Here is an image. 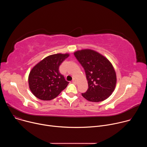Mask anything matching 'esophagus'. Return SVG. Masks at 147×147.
I'll return each mask as SVG.
<instances>
[{
	"instance_id": "1",
	"label": "esophagus",
	"mask_w": 147,
	"mask_h": 147,
	"mask_svg": "<svg viewBox=\"0 0 147 147\" xmlns=\"http://www.w3.org/2000/svg\"><path fill=\"white\" fill-rule=\"evenodd\" d=\"M72 82H73V83H74V84H76V78H73V80H72Z\"/></svg>"
}]
</instances>
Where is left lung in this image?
Here are the masks:
<instances>
[{
	"label": "left lung",
	"instance_id": "left-lung-1",
	"mask_svg": "<svg viewBox=\"0 0 147 147\" xmlns=\"http://www.w3.org/2000/svg\"><path fill=\"white\" fill-rule=\"evenodd\" d=\"M74 56L85 70L88 88L82 95L89 101L107 99L115 90V71L111 62L99 53L90 49L77 51Z\"/></svg>",
	"mask_w": 147,
	"mask_h": 147
}]
</instances>
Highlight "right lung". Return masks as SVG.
<instances>
[{
  "label": "right lung",
  "mask_w": 147,
  "mask_h": 147,
  "mask_svg": "<svg viewBox=\"0 0 147 147\" xmlns=\"http://www.w3.org/2000/svg\"><path fill=\"white\" fill-rule=\"evenodd\" d=\"M69 54L50 55L35 66L30 73V89L38 99L49 100L55 98L67 86L63 75L59 71V66Z\"/></svg>",
  "instance_id": "add662e5"
}]
</instances>
